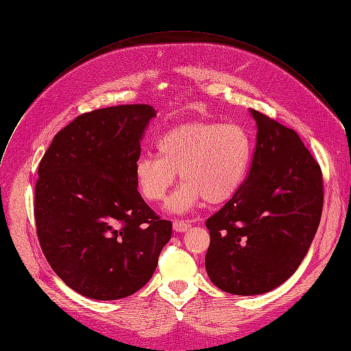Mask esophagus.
Instances as JSON below:
<instances>
[{
	"mask_svg": "<svg viewBox=\"0 0 351 351\" xmlns=\"http://www.w3.org/2000/svg\"><path fill=\"white\" fill-rule=\"evenodd\" d=\"M172 226H173V230L176 232H183V231H186V230L191 227L189 221H186V220H175Z\"/></svg>",
	"mask_w": 351,
	"mask_h": 351,
	"instance_id": "esophagus-1",
	"label": "esophagus"
}]
</instances>
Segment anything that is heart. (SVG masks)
<instances>
[{
	"instance_id": "obj_1",
	"label": "heart",
	"mask_w": 351,
	"mask_h": 351,
	"mask_svg": "<svg viewBox=\"0 0 351 351\" xmlns=\"http://www.w3.org/2000/svg\"><path fill=\"white\" fill-rule=\"evenodd\" d=\"M155 149L158 156L141 155L134 162L136 188L148 202H160L179 172L183 184L167 208L182 215L206 200L220 204L234 196L247 176L252 144L240 124L195 121L159 135Z\"/></svg>"
}]
</instances>
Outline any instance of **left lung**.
<instances>
[{
  "label": "left lung",
  "mask_w": 351,
  "mask_h": 351,
  "mask_svg": "<svg viewBox=\"0 0 351 351\" xmlns=\"http://www.w3.org/2000/svg\"><path fill=\"white\" fill-rule=\"evenodd\" d=\"M256 145L240 191L206 221V271L232 295H261L300 265L317 231L323 179L299 135L256 110Z\"/></svg>",
  "instance_id": "obj_1"
}]
</instances>
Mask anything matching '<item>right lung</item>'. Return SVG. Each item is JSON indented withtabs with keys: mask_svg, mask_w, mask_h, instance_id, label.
Instances as JSON below:
<instances>
[{
	"mask_svg": "<svg viewBox=\"0 0 351 351\" xmlns=\"http://www.w3.org/2000/svg\"><path fill=\"white\" fill-rule=\"evenodd\" d=\"M156 115L147 104L100 108L60 130L35 186L36 232L46 260L77 293L115 300L154 275L172 236L134 179L139 141Z\"/></svg>",
	"mask_w": 351,
	"mask_h": 351,
	"instance_id": "1",
	"label": "right lung"
}]
</instances>
